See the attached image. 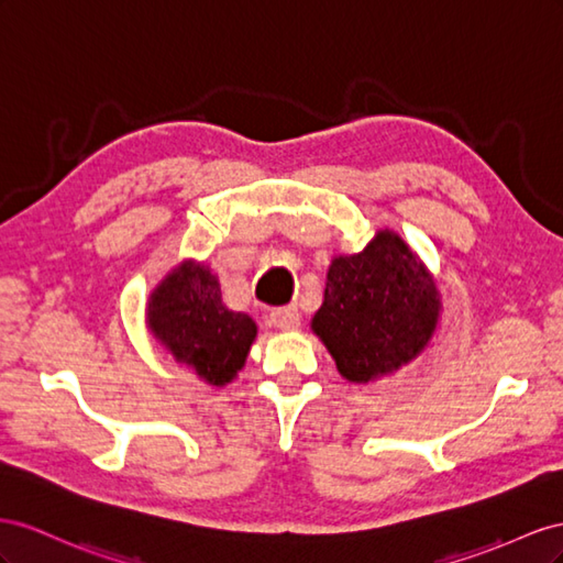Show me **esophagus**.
I'll use <instances>...</instances> for the list:
<instances>
[{
  "label": "esophagus",
  "mask_w": 563,
  "mask_h": 563,
  "mask_svg": "<svg viewBox=\"0 0 563 563\" xmlns=\"http://www.w3.org/2000/svg\"><path fill=\"white\" fill-rule=\"evenodd\" d=\"M271 323L280 328V330H297L301 325V316L295 307L278 309V311L271 313Z\"/></svg>",
  "instance_id": "esophagus-1"
}]
</instances>
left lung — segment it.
Wrapping results in <instances>:
<instances>
[{"label": "left lung", "instance_id": "1", "mask_svg": "<svg viewBox=\"0 0 563 563\" xmlns=\"http://www.w3.org/2000/svg\"><path fill=\"white\" fill-rule=\"evenodd\" d=\"M433 278L398 233L384 229L358 254L334 256L311 330L342 377L367 384L420 353L439 323Z\"/></svg>", "mask_w": 563, "mask_h": 563}]
</instances>
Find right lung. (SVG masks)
I'll use <instances>...</instances> for the list:
<instances>
[{"label": "right lung", "instance_id": "right-lung-1", "mask_svg": "<svg viewBox=\"0 0 563 563\" xmlns=\"http://www.w3.org/2000/svg\"><path fill=\"white\" fill-rule=\"evenodd\" d=\"M146 323L176 363L196 371L214 387L229 384L243 371L256 323L231 311L210 266L181 262L159 283L146 307Z\"/></svg>", "mask_w": 563, "mask_h": 563}]
</instances>
